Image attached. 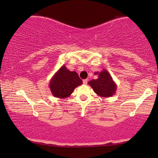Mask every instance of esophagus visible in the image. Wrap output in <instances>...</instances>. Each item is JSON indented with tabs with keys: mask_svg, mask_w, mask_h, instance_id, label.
Listing matches in <instances>:
<instances>
[{
	"mask_svg": "<svg viewBox=\"0 0 158 158\" xmlns=\"http://www.w3.org/2000/svg\"><path fill=\"white\" fill-rule=\"evenodd\" d=\"M83 83L84 85H87V83H88V80H87V79L83 80Z\"/></svg>",
	"mask_w": 158,
	"mask_h": 158,
	"instance_id": "obj_1",
	"label": "esophagus"
}]
</instances>
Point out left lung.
Returning <instances> with one entry per match:
<instances>
[{
  "instance_id": "8db88e82",
  "label": "left lung",
  "mask_w": 158,
  "mask_h": 158,
  "mask_svg": "<svg viewBox=\"0 0 158 158\" xmlns=\"http://www.w3.org/2000/svg\"><path fill=\"white\" fill-rule=\"evenodd\" d=\"M95 74H98V78L88 82V85H90L94 92L98 96L103 98L114 96L117 86L110 73L106 69H103L101 72L96 73Z\"/></svg>"
}]
</instances>
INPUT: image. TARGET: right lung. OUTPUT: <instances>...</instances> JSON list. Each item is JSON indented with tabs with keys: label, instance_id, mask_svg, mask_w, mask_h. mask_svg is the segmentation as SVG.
I'll use <instances>...</instances> for the list:
<instances>
[{
	"label": "right lung",
	"instance_id": "1",
	"mask_svg": "<svg viewBox=\"0 0 158 158\" xmlns=\"http://www.w3.org/2000/svg\"><path fill=\"white\" fill-rule=\"evenodd\" d=\"M83 81L75 71H70L65 65H62L52 77L49 86L52 94L56 98L64 99L72 94Z\"/></svg>",
	"mask_w": 158,
	"mask_h": 158
}]
</instances>
